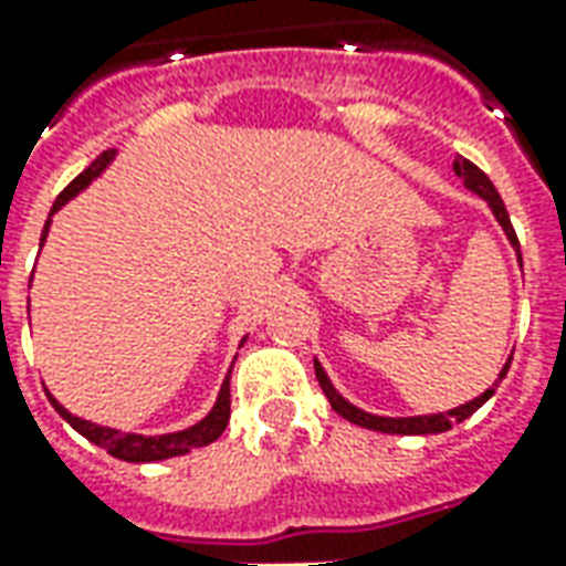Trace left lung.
<instances>
[{"mask_svg": "<svg viewBox=\"0 0 566 566\" xmlns=\"http://www.w3.org/2000/svg\"><path fill=\"white\" fill-rule=\"evenodd\" d=\"M454 175L461 178L463 187L467 190H473L475 197L485 199L488 209H491V214L497 218V223L503 227V233H506V239H510V245L515 248V254H518V263H522V251H518V235H515V230H512V221H510V211H506V206H503V199H500L497 187L491 185V178H488L475 163L463 160V157H458L454 160ZM510 364L512 357L503 364V369H500L497 381L488 388V391H482L475 400H470V403H461L454 406V409H449V412H430V416H403V418H388V416H373V412H364V409H357L355 403H348L343 394L333 388L331 376L324 373V367H321L318 360H315V376H318V385L321 391H324V397L331 400V406L339 412V416L345 418V421H352V424L357 427H367V430H379V433H400V437H424V433H446V430H451V424H461L463 418H470L479 409V406H485L491 397H494V388H497L500 381L506 379V373H510Z\"/></svg>", "mask_w": 566, "mask_h": 566, "instance_id": "8db88e82", "label": "left lung"}]
</instances>
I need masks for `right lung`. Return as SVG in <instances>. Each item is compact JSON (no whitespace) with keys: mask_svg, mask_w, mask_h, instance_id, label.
<instances>
[{"mask_svg":"<svg viewBox=\"0 0 566 566\" xmlns=\"http://www.w3.org/2000/svg\"><path fill=\"white\" fill-rule=\"evenodd\" d=\"M115 157H117L115 148L103 150V154H99V157H96V160H93L91 166H87V169H84V172H81L78 178H75V181H72V185H69L66 190L54 199V209H51L48 221H44L42 245H44V239H48V230H51V221H54L56 211L63 209L69 199L78 197L81 190H87V187H91L93 181L108 169V163L115 160ZM245 339H242V343H245ZM44 394H48L51 406L60 412V418L75 427L81 437L91 439L93 446H99V449H105L108 454H115V458L129 463L166 461V458H178V454H187V451L199 449V446H209V442H214V439L221 437L223 430H227V421H230V379H223L221 391H218V400H214V406L209 409V416L199 418L197 424L185 427V430H175V433H157V437L127 433V430H117V427L93 424V421H87V418L72 416L66 406L60 403L51 391H44Z\"/></svg>","mask_w":566,"mask_h":566,"instance_id":"obj_1","label":"right lung"}]
</instances>
